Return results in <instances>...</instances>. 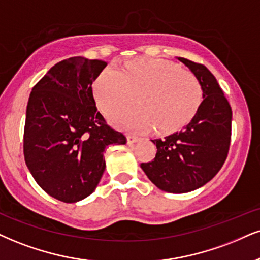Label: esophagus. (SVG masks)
<instances>
[{
    "label": "esophagus",
    "instance_id": "esophagus-1",
    "mask_svg": "<svg viewBox=\"0 0 260 260\" xmlns=\"http://www.w3.org/2000/svg\"><path fill=\"white\" fill-rule=\"evenodd\" d=\"M141 139L135 135H127V143L129 145H134V143H137Z\"/></svg>",
    "mask_w": 260,
    "mask_h": 260
}]
</instances>
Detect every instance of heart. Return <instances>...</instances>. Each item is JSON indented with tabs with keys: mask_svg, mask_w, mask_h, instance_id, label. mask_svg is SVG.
Segmentation results:
<instances>
[{
	"mask_svg": "<svg viewBox=\"0 0 260 260\" xmlns=\"http://www.w3.org/2000/svg\"><path fill=\"white\" fill-rule=\"evenodd\" d=\"M92 96L102 112L133 101L108 114L115 126L134 133L152 127L160 133L177 130L197 113L203 101V85L195 73L158 59H136L105 69L92 82Z\"/></svg>",
	"mask_w": 260,
	"mask_h": 260,
	"instance_id": "b5f03b06",
	"label": "heart"
}]
</instances>
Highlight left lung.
<instances>
[{"mask_svg":"<svg viewBox=\"0 0 260 260\" xmlns=\"http://www.w3.org/2000/svg\"><path fill=\"white\" fill-rule=\"evenodd\" d=\"M178 61L195 73L203 85V102L191 120L164 139L152 140L156 154L141 169L153 184L168 193L182 194L210 182L225 161L232 137V107L204 65L184 57Z\"/></svg>","mask_w":260,"mask_h":260,"instance_id":"1","label":"left lung"}]
</instances>
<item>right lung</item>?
Segmentation results:
<instances>
[{
    "mask_svg": "<svg viewBox=\"0 0 260 260\" xmlns=\"http://www.w3.org/2000/svg\"><path fill=\"white\" fill-rule=\"evenodd\" d=\"M107 66L82 56L57 62L32 88L26 108L24 156L37 184L63 203L89 197L104 175V152L126 139L106 124L91 91Z\"/></svg>",
    "mask_w": 260,
    "mask_h": 260,
    "instance_id": "right-lung-1",
    "label": "right lung"
}]
</instances>
